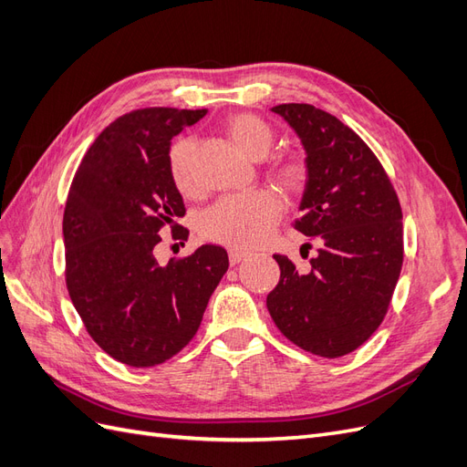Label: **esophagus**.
Segmentation results:
<instances>
[{"label": "esophagus", "mask_w": 467, "mask_h": 467, "mask_svg": "<svg viewBox=\"0 0 467 467\" xmlns=\"http://www.w3.org/2000/svg\"><path fill=\"white\" fill-rule=\"evenodd\" d=\"M247 257H249V253H247V251H242V249H237V247L230 249V263H232V265L242 263V261H244V259H247Z\"/></svg>", "instance_id": "esophagus-1"}]
</instances>
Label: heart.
I'll use <instances>...</instances> for the list:
<instances>
[{"mask_svg":"<svg viewBox=\"0 0 467 467\" xmlns=\"http://www.w3.org/2000/svg\"><path fill=\"white\" fill-rule=\"evenodd\" d=\"M223 132L234 146L251 160H261L273 144V132L253 115L242 112L223 122ZM194 142L191 138H179L169 150V173L173 185L182 194L196 191L192 173ZM276 179L286 191H302L307 181V169L298 160L282 161L276 167ZM280 201L273 192L255 191L244 196H230L212 206L202 218V234L230 247H255L271 235L280 218Z\"/></svg>","mask_w":467,"mask_h":467,"instance_id":"obj_1","label":"heart"}]
</instances>
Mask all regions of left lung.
Masks as SVG:
<instances>
[{
	"label": "left lung",
	"instance_id": "1",
	"mask_svg": "<svg viewBox=\"0 0 467 467\" xmlns=\"http://www.w3.org/2000/svg\"><path fill=\"white\" fill-rule=\"evenodd\" d=\"M271 110L306 151L304 216L294 228L316 239L317 255L306 271L275 255L280 280L266 296L268 314L300 348L345 357L388 312L403 265L401 206L372 150L337 117L304 103Z\"/></svg>",
	"mask_w": 467,
	"mask_h": 467
}]
</instances>
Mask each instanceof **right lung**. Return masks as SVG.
<instances>
[{
	"mask_svg": "<svg viewBox=\"0 0 467 467\" xmlns=\"http://www.w3.org/2000/svg\"><path fill=\"white\" fill-rule=\"evenodd\" d=\"M206 109H138L97 136L64 210L66 285L93 341L115 360L150 368L175 357L201 327L230 266L220 245L161 266V228L181 230L182 196L169 173L171 140ZM181 230L173 237H185Z\"/></svg>",
	"mask_w": 467,
	"mask_h": 467,
	"instance_id": "obj_1",
	"label": "right lung"
}]
</instances>
